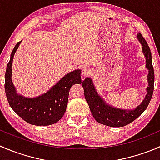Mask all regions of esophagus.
Listing matches in <instances>:
<instances>
[{"label": "esophagus", "instance_id": "34e87169", "mask_svg": "<svg viewBox=\"0 0 160 160\" xmlns=\"http://www.w3.org/2000/svg\"><path fill=\"white\" fill-rule=\"evenodd\" d=\"M91 72L92 70L90 69L89 67H83V68L82 69V75H83V77H88V76L91 74Z\"/></svg>", "mask_w": 160, "mask_h": 160}]
</instances>
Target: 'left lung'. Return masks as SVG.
Returning a JSON list of instances; mask_svg holds the SVG:
<instances>
[{
  "label": "left lung",
  "instance_id": "1",
  "mask_svg": "<svg viewBox=\"0 0 160 160\" xmlns=\"http://www.w3.org/2000/svg\"><path fill=\"white\" fill-rule=\"evenodd\" d=\"M138 39L142 46V52L146 57V67L149 70L147 80L149 87L146 88L147 94L141 104L133 110L121 109L108 104L96 91L93 80L86 77L82 83L84 90V97L89 105L90 110L95 120L102 125L110 127H123L139 117L147 108L154 90V70L152 64V54L147 42L141 33L137 35Z\"/></svg>",
  "mask_w": 160,
  "mask_h": 160
}]
</instances>
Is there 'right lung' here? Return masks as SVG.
Returning a JSON list of instances; mask_svg holds the SVG:
<instances>
[{"instance_id": "obj_1", "label": "right lung", "mask_w": 160, "mask_h": 160, "mask_svg": "<svg viewBox=\"0 0 160 160\" xmlns=\"http://www.w3.org/2000/svg\"><path fill=\"white\" fill-rule=\"evenodd\" d=\"M21 42L22 41L18 42L11 52L6 69L4 88L7 99L13 111L28 123L38 126L52 125L60 120L65 113L71 87L82 83L81 70L68 72L46 93L36 98L18 94L11 80V66L14 53Z\"/></svg>"}]
</instances>
